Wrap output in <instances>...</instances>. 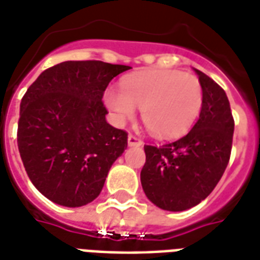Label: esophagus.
<instances>
[{"instance_id": "34e87169", "label": "esophagus", "mask_w": 260, "mask_h": 260, "mask_svg": "<svg viewBox=\"0 0 260 260\" xmlns=\"http://www.w3.org/2000/svg\"><path fill=\"white\" fill-rule=\"evenodd\" d=\"M143 144V142L140 140L139 138H136V136H134V135H129L128 136V146H131V147H139V146H142Z\"/></svg>"}]
</instances>
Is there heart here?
<instances>
[{"instance_id":"b5f03b06","label":"heart","mask_w":260,"mask_h":260,"mask_svg":"<svg viewBox=\"0 0 260 260\" xmlns=\"http://www.w3.org/2000/svg\"><path fill=\"white\" fill-rule=\"evenodd\" d=\"M104 101L117 122L131 118L135 108H139L142 120L152 135L173 138L193 124L202 108L203 90L193 75L151 69L126 77L121 91L106 90Z\"/></svg>"}]
</instances>
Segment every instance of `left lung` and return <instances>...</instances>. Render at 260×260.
<instances>
[{
    "mask_svg": "<svg viewBox=\"0 0 260 260\" xmlns=\"http://www.w3.org/2000/svg\"><path fill=\"white\" fill-rule=\"evenodd\" d=\"M203 101L195 125L185 136L162 146H144L142 187L156 207L184 211L213 192L231 158L235 121L225 91L195 69Z\"/></svg>",
    "mask_w": 260,
    "mask_h": 260,
    "instance_id": "left-lung-1",
    "label": "left lung"
}]
</instances>
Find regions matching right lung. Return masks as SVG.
<instances>
[{
	"mask_svg": "<svg viewBox=\"0 0 260 260\" xmlns=\"http://www.w3.org/2000/svg\"><path fill=\"white\" fill-rule=\"evenodd\" d=\"M126 65L65 61L43 71L20 104L17 146L31 183L65 207L94 201L128 146L106 121L102 96Z\"/></svg>",
	"mask_w": 260,
	"mask_h": 260,
	"instance_id": "obj_1",
	"label": "right lung"
}]
</instances>
